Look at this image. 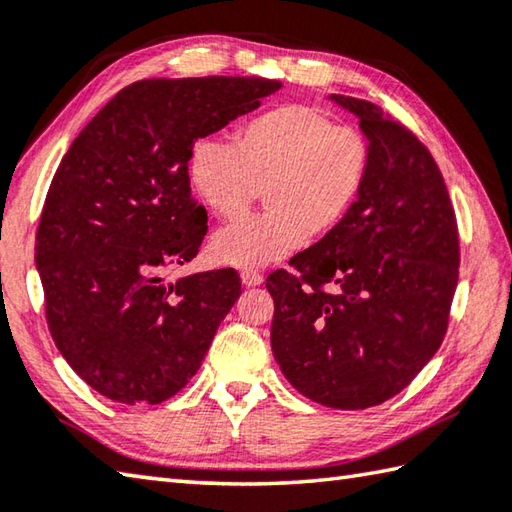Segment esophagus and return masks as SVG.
I'll use <instances>...</instances> for the list:
<instances>
[{"label":"esophagus","instance_id":"1","mask_svg":"<svg viewBox=\"0 0 512 512\" xmlns=\"http://www.w3.org/2000/svg\"><path fill=\"white\" fill-rule=\"evenodd\" d=\"M262 282H264V277L259 275V273H255V270H244V273H242V284L246 288H255V286H259Z\"/></svg>","mask_w":512,"mask_h":512}]
</instances>
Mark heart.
<instances>
[{
	"instance_id": "obj_1",
	"label": "heart",
	"mask_w": 512,
	"mask_h": 512,
	"mask_svg": "<svg viewBox=\"0 0 512 512\" xmlns=\"http://www.w3.org/2000/svg\"><path fill=\"white\" fill-rule=\"evenodd\" d=\"M370 146L359 130L339 126L308 104L270 108L235 133V148L199 139L188 177L202 204L219 219L244 217L264 197L266 213L217 230L215 262L264 268L304 239H322L344 222L366 184Z\"/></svg>"
}]
</instances>
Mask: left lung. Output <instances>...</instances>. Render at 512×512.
I'll return each mask as SVG.
<instances>
[{
	"mask_svg": "<svg viewBox=\"0 0 512 512\" xmlns=\"http://www.w3.org/2000/svg\"><path fill=\"white\" fill-rule=\"evenodd\" d=\"M328 99L359 119L370 168L344 222L268 275L270 346L304 397L362 410L404 390L442 346L459 237L428 148L375 104Z\"/></svg>",
	"mask_w": 512,
	"mask_h": 512,
	"instance_id": "obj_1",
	"label": "left lung"
}]
</instances>
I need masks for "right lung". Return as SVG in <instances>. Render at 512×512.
<instances>
[{
  "label": "right lung",
  "mask_w": 512,
  "mask_h": 512,
  "mask_svg": "<svg viewBox=\"0 0 512 512\" xmlns=\"http://www.w3.org/2000/svg\"><path fill=\"white\" fill-rule=\"evenodd\" d=\"M279 86L262 77L142 79L70 144L48 188L35 264L55 346L99 395L162 404L202 366L242 284L233 268L164 279L206 235L188 157L197 139Z\"/></svg>",
  "instance_id": "obj_1"
}]
</instances>
